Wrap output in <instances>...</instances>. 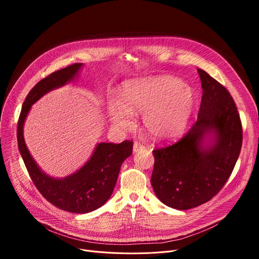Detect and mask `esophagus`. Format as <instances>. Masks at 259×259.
Listing matches in <instances>:
<instances>
[{
  "instance_id": "1",
  "label": "esophagus",
  "mask_w": 259,
  "mask_h": 259,
  "mask_svg": "<svg viewBox=\"0 0 259 259\" xmlns=\"http://www.w3.org/2000/svg\"><path fill=\"white\" fill-rule=\"evenodd\" d=\"M144 148H145V147H144L142 144H140L139 142H135V143H134V145H133V152L135 153V152L142 151Z\"/></svg>"
}]
</instances>
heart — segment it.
<instances>
[{
    "mask_svg": "<svg viewBox=\"0 0 259 259\" xmlns=\"http://www.w3.org/2000/svg\"><path fill=\"white\" fill-rule=\"evenodd\" d=\"M195 103L192 87L174 76L159 75L126 85L124 102L109 100L108 113L113 125L120 129L132 127V114L143 113V127L148 137L162 142L184 131Z\"/></svg>",
    "mask_w": 259,
    "mask_h": 259,
    "instance_id": "heart-1",
    "label": "heart"
}]
</instances>
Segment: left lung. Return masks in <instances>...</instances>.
I'll use <instances>...</instances> for the list:
<instances>
[{
  "label": "left lung",
  "instance_id": "8db88e82",
  "mask_svg": "<svg viewBox=\"0 0 259 259\" xmlns=\"http://www.w3.org/2000/svg\"><path fill=\"white\" fill-rule=\"evenodd\" d=\"M197 71L202 97L196 122L179 142L152 151L154 193L179 210L200 206L221 191L242 144L241 120L230 92L206 71Z\"/></svg>",
  "mask_w": 259,
  "mask_h": 259
}]
</instances>
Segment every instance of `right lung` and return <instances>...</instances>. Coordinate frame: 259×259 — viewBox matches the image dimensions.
Wrapping results in <instances>:
<instances>
[{
	"instance_id": "1",
	"label": "right lung",
	"mask_w": 259,
	"mask_h": 259,
	"mask_svg": "<svg viewBox=\"0 0 259 259\" xmlns=\"http://www.w3.org/2000/svg\"><path fill=\"white\" fill-rule=\"evenodd\" d=\"M81 66V63L67 66L38 81L25 99L17 133L20 153L39 193L53 206L72 213L94 211L110 198L122 161L132 154L133 148L132 141H124L120 144L100 143L83 167L62 180L45 174L33 160L23 135L27 114L31 106L44 94L73 80Z\"/></svg>"
}]
</instances>
